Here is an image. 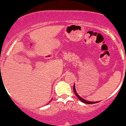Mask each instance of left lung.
<instances>
[{"instance_id": "8db88e82", "label": "left lung", "mask_w": 126, "mask_h": 126, "mask_svg": "<svg viewBox=\"0 0 126 126\" xmlns=\"http://www.w3.org/2000/svg\"><path fill=\"white\" fill-rule=\"evenodd\" d=\"M73 91H74L75 94V95H77V97L78 98V99H79L80 101H81L83 103H85V104H95V103H97L99 102V101L97 102H91V101H88V100H86V99H83V98L79 96V95L78 94V93H77V91H76V89H75V85H73Z\"/></svg>"}]
</instances>
